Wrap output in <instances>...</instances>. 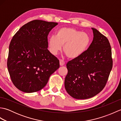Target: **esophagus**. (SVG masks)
I'll list each match as a JSON object with an SVG mask.
<instances>
[{
  "label": "esophagus",
  "instance_id": "34e87169",
  "mask_svg": "<svg viewBox=\"0 0 121 121\" xmlns=\"http://www.w3.org/2000/svg\"><path fill=\"white\" fill-rule=\"evenodd\" d=\"M65 62L63 60H60V66H63L65 65Z\"/></svg>",
  "mask_w": 121,
  "mask_h": 121
}]
</instances>
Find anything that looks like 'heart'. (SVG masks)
<instances>
[{
  "label": "heart",
  "instance_id": "obj_1",
  "mask_svg": "<svg viewBox=\"0 0 121 121\" xmlns=\"http://www.w3.org/2000/svg\"><path fill=\"white\" fill-rule=\"evenodd\" d=\"M91 39L86 33L82 32L73 28L63 27L56 32V36H51L48 40L50 52L53 55H57L63 50L68 58H78L86 51Z\"/></svg>",
  "mask_w": 121,
  "mask_h": 121
}]
</instances>
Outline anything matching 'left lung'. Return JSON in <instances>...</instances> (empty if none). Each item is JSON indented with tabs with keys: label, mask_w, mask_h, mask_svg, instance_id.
<instances>
[{
	"label": "left lung",
	"mask_w": 121,
	"mask_h": 121,
	"mask_svg": "<svg viewBox=\"0 0 121 121\" xmlns=\"http://www.w3.org/2000/svg\"><path fill=\"white\" fill-rule=\"evenodd\" d=\"M91 29L94 38L88 49L66 64L68 73L65 78V88L77 99H88L102 91L112 68L108 39L97 30Z\"/></svg>",
	"instance_id": "8db88e82"
}]
</instances>
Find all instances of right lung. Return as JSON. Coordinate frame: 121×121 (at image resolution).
Returning <instances> with one entry per match:
<instances>
[{
    "label": "right lung",
    "mask_w": 121,
    "mask_h": 121,
    "mask_svg": "<svg viewBox=\"0 0 121 121\" xmlns=\"http://www.w3.org/2000/svg\"><path fill=\"white\" fill-rule=\"evenodd\" d=\"M58 23L35 20L22 26L12 37L7 67L14 85L27 93L40 91L60 67L48 50L49 33Z\"/></svg>",
    "instance_id": "add662e5"
}]
</instances>
